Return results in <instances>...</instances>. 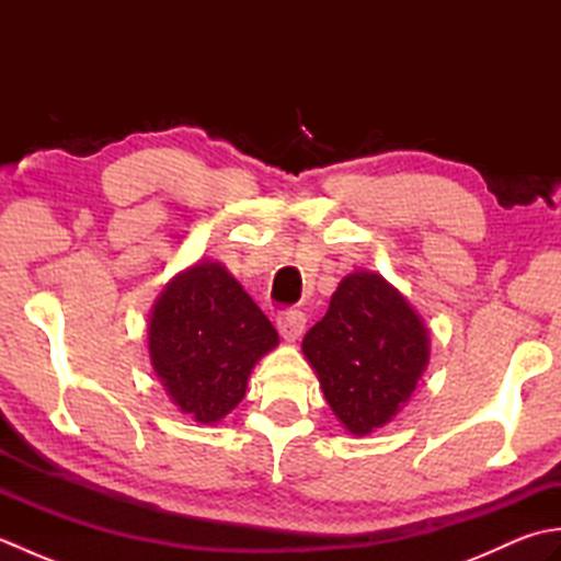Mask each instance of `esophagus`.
I'll use <instances>...</instances> for the list:
<instances>
[{"label": "esophagus", "instance_id": "34e87169", "mask_svg": "<svg viewBox=\"0 0 561 561\" xmlns=\"http://www.w3.org/2000/svg\"><path fill=\"white\" fill-rule=\"evenodd\" d=\"M304 328H306V313L299 311V308H287V311H282L277 316V330L284 340L289 342L299 340Z\"/></svg>", "mask_w": 561, "mask_h": 561}]
</instances>
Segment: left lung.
I'll return each mask as SVG.
<instances>
[{
  "label": "left lung",
  "instance_id": "1",
  "mask_svg": "<svg viewBox=\"0 0 561 561\" xmlns=\"http://www.w3.org/2000/svg\"><path fill=\"white\" fill-rule=\"evenodd\" d=\"M325 400L356 436L398 414L428 362L426 328L374 272H354L332 294L325 318L304 337Z\"/></svg>",
  "mask_w": 561,
  "mask_h": 561
}]
</instances>
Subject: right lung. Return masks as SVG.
Returning <instances> with one entry per match:
<instances>
[{"label":"right lung","mask_w":561,"mask_h":561,"mask_svg":"<svg viewBox=\"0 0 561 561\" xmlns=\"http://www.w3.org/2000/svg\"><path fill=\"white\" fill-rule=\"evenodd\" d=\"M277 330L219 262L175 277L153 306L149 354L171 400L202 424L245 396L250 368L277 347Z\"/></svg>","instance_id":"add662e5"}]
</instances>
